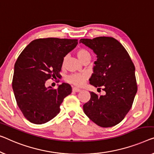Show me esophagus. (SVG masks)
Returning a JSON list of instances; mask_svg holds the SVG:
<instances>
[{
    "mask_svg": "<svg viewBox=\"0 0 154 154\" xmlns=\"http://www.w3.org/2000/svg\"><path fill=\"white\" fill-rule=\"evenodd\" d=\"M72 91L73 92H77V93H78V92L81 91V90H80L79 88H76V87H74V88H72Z\"/></svg>",
    "mask_w": 154,
    "mask_h": 154,
    "instance_id": "34e87169",
    "label": "esophagus"
}]
</instances>
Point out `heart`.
<instances>
[{
    "instance_id": "obj_1",
    "label": "heart",
    "mask_w": 154,
    "mask_h": 154,
    "mask_svg": "<svg viewBox=\"0 0 154 154\" xmlns=\"http://www.w3.org/2000/svg\"><path fill=\"white\" fill-rule=\"evenodd\" d=\"M89 52L87 50L84 49H80L77 50V55L80 60H82L87 55H89ZM65 61L64 59L63 62ZM88 75L85 72H80V73H75V74H72L66 77V81L69 83L72 84L76 86H82L83 85L86 83V80L88 79Z\"/></svg>"
}]
</instances>
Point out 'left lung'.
Segmentation results:
<instances>
[{"mask_svg":"<svg viewBox=\"0 0 154 154\" xmlns=\"http://www.w3.org/2000/svg\"><path fill=\"white\" fill-rule=\"evenodd\" d=\"M79 43L97 54L90 84L106 92L104 95L90 92V100L83 106L84 113L101 127H113L130 111L137 93L134 64L123 45L113 37L82 38Z\"/></svg>","mask_w":154,"mask_h":154,"instance_id":"1","label":"left lung"}]
</instances>
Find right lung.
Listing matches in <instances>:
<instances>
[{"instance_id":"1","label":"right lung","mask_w":154,"mask_h":154,"mask_svg":"<svg viewBox=\"0 0 154 154\" xmlns=\"http://www.w3.org/2000/svg\"><path fill=\"white\" fill-rule=\"evenodd\" d=\"M77 39L38 38L29 43L14 65L12 88L17 103L25 118L41 125L54 118L60 105L72 92L63 83L57 88L45 86L48 79L60 76L63 59L76 47Z\"/></svg>"}]
</instances>
